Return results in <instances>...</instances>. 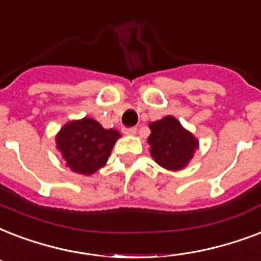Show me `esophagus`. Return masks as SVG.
Here are the masks:
<instances>
[{"label": "esophagus", "mask_w": 261, "mask_h": 261, "mask_svg": "<svg viewBox=\"0 0 261 261\" xmlns=\"http://www.w3.org/2000/svg\"><path fill=\"white\" fill-rule=\"evenodd\" d=\"M122 133L126 136H133V135H136V128H124Z\"/></svg>", "instance_id": "34e87169"}]
</instances>
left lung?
<instances>
[{
    "label": "left lung",
    "mask_w": 261,
    "mask_h": 261,
    "mask_svg": "<svg viewBox=\"0 0 261 261\" xmlns=\"http://www.w3.org/2000/svg\"><path fill=\"white\" fill-rule=\"evenodd\" d=\"M149 153L159 166L177 171L187 166L199 147V140L173 116L149 124Z\"/></svg>",
    "instance_id": "obj_1"
}]
</instances>
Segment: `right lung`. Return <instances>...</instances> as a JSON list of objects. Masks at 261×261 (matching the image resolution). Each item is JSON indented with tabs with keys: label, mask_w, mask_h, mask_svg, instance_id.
Wrapping results in <instances>:
<instances>
[{
	"label": "right lung",
	"mask_w": 261,
	"mask_h": 261,
	"mask_svg": "<svg viewBox=\"0 0 261 261\" xmlns=\"http://www.w3.org/2000/svg\"><path fill=\"white\" fill-rule=\"evenodd\" d=\"M120 137L116 129H105L98 121L84 117L64 125L56 136V143L70 170L91 175L106 165Z\"/></svg>",
	"instance_id": "right-lung-1"
}]
</instances>
